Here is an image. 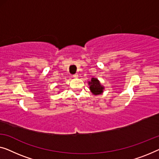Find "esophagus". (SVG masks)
<instances>
[{
	"mask_svg": "<svg viewBox=\"0 0 159 159\" xmlns=\"http://www.w3.org/2000/svg\"><path fill=\"white\" fill-rule=\"evenodd\" d=\"M73 78H78V77H79V75H78L77 73H75V74L73 75Z\"/></svg>",
	"mask_w": 159,
	"mask_h": 159,
	"instance_id": "obj_1",
	"label": "esophagus"
}]
</instances>
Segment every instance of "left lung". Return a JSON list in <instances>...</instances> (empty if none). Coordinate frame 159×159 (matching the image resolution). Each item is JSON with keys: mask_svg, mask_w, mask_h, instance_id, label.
Returning a JSON list of instances; mask_svg holds the SVG:
<instances>
[{"mask_svg": "<svg viewBox=\"0 0 159 159\" xmlns=\"http://www.w3.org/2000/svg\"><path fill=\"white\" fill-rule=\"evenodd\" d=\"M90 90L94 95L101 94L103 92L104 87L101 86L99 80L96 78H92L91 81H89Z\"/></svg>", "mask_w": 159, "mask_h": 159, "instance_id": "8db88e82", "label": "left lung"}]
</instances>
